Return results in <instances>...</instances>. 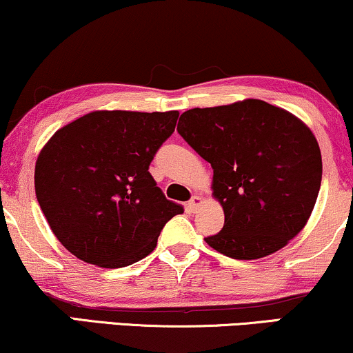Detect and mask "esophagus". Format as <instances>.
<instances>
[{
    "mask_svg": "<svg viewBox=\"0 0 353 353\" xmlns=\"http://www.w3.org/2000/svg\"><path fill=\"white\" fill-rule=\"evenodd\" d=\"M200 203H202V199H200L199 195H194V197H192L189 202H187V208H189L190 212H197Z\"/></svg>",
    "mask_w": 353,
    "mask_h": 353,
    "instance_id": "esophagus-1",
    "label": "esophagus"
}]
</instances>
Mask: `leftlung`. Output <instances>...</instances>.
Wrapping results in <instances>:
<instances>
[{"label": "left lung", "instance_id": "left-lung-1", "mask_svg": "<svg viewBox=\"0 0 353 353\" xmlns=\"http://www.w3.org/2000/svg\"><path fill=\"white\" fill-rule=\"evenodd\" d=\"M177 132L213 168L225 212L205 238L225 256L251 261L282 249L305 228L318 199L323 161L313 133L287 110L259 99L190 109Z\"/></svg>", "mask_w": 353, "mask_h": 353}]
</instances>
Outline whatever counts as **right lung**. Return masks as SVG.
Returning a JSON list of instances; mask_svg holds the SVG:
<instances>
[{
	"instance_id": "1",
	"label": "right lung",
	"mask_w": 353,
	"mask_h": 353,
	"mask_svg": "<svg viewBox=\"0 0 353 353\" xmlns=\"http://www.w3.org/2000/svg\"><path fill=\"white\" fill-rule=\"evenodd\" d=\"M179 112L97 110L65 125L40 151L35 195L48 225L88 264L119 269L156 248L182 205L150 174Z\"/></svg>"
}]
</instances>
